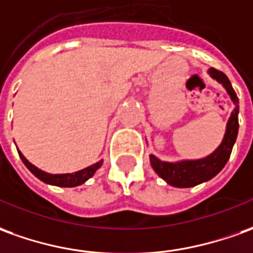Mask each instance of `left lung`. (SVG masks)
Wrapping results in <instances>:
<instances>
[{"label": "left lung", "instance_id": "left-lung-1", "mask_svg": "<svg viewBox=\"0 0 253 253\" xmlns=\"http://www.w3.org/2000/svg\"><path fill=\"white\" fill-rule=\"evenodd\" d=\"M210 76L224 86V89L227 90L236 107L227 121L226 133L222 143L208 157L201 160H191V161L186 160L179 163H165L158 160L153 154L150 156V163L153 169L157 172V175L163 177L165 182L173 187H193L216 176L229 161L233 146L236 143L237 133H238V109H240L237 93L224 73L216 69H210Z\"/></svg>", "mask_w": 253, "mask_h": 253}]
</instances>
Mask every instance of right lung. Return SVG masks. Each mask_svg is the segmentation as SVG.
<instances>
[{
  "label": "right lung",
  "instance_id": "1",
  "mask_svg": "<svg viewBox=\"0 0 253 253\" xmlns=\"http://www.w3.org/2000/svg\"><path fill=\"white\" fill-rule=\"evenodd\" d=\"M19 153V156L22 158V161L23 164L29 168L33 175H36L40 180H42V182L48 183V184H53V186H60V187H76V186H80V184H83L85 183L89 177L93 176V173L96 172L100 167H102V163L103 161H99V163L93 164V165H90L88 168H85V169L78 170V172H74V173H63V175H50V173H46V172H43V170L38 169L37 167H34L33 164L29 163L27 160H26V157L20 153V151H17Z\"/></svg>",
  "mask_w": 253,
  "mask_h": 253
}]
</instances>
